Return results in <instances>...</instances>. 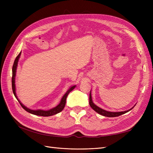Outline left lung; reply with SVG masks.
Here are the masks:
<instances>
[{
  "label": "left lung",
  "instance_id": "8db88e82",
  "mask_svg": "<svg viewBox=\"0 0 153 153\" xmlns=\"http://www.w3.org/2000/svg\"><path fill=\"white\" fill-rule=\"evenodd\" d=\"M89 105L91 108L95 110V112H97V113H99V114L102 115L104 116H106V117H116V116H119L120 115H122L123 114H125L126 112H129V110H131L132 108H134L133 107L132 108H131L130 110H126V111H123V112H108L106 111V110H103L102 108H99L97 106H96L95 104H94L92 101V98H91V93L89 94Z\"/></svg>",
  "mask_w": 153,
  "mask_h": 153
}]
</instances>
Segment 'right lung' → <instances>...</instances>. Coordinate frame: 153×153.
Returning <instances> with one entry per match:
<instances>
[{
  "label": "right lung",
  "instance_id": "add662e5",
  "mask_svg": "<svg viewBox=\"0 0 153 153\" xmlns=\"http://www.w3.org/2000/svg\"><path fill=\"white\" fill-rule=\"evenodd\" d=\"M21 54V52L19 53V54L16 56V59L14 60V64H13L12 66V91H13V93H14V96L16 97V98L17 99V100H18V102L20 104V105L22 106V107L24 108L25 110H26L27 112H30L32 114L34 115H37V116H53L54 114H56L60 112L64 108L65 105H66V98L67 96L68 95V94L70 93V91H71L76 86H73L70 87V88L68 89V91L66 93V94L63 96L62 98L61 99V101L60 102L59 105H58L57 106L55 107L54 108H52L49 110H33L31 109L27 108V107H25V106H24L20 102V101L18 100L17 96H16V88H15V76H16V68H17V66H18V62L19 60V58Z\"/></svg>",
  "mask_w": 153,
  "mask_h": 153
}]
</instances>
